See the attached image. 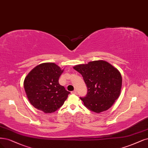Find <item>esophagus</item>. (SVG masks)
I'll return each mask as SVG.
<instances>
[{
  "label": "esophagus",
  "instance_id": "1",
  "mask_svg": "<svg viewBox=\"0 0 148 148\" xmlns=\"http://www.w3.org/2000/svg\"><path fill=\"white\" fill-rule=\"evenodd\" d=\"M71 93H72V94H76V90H74L73 91L71 92Z\"/></svg>",
  "mask_w": 148,
  "mask_h": 148
}]
</instances>
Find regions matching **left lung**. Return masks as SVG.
<instances>
[{
	"mask_svg": "<svg viewBox=\"0 0 148 148\" xmlns=\"http://www.w3.org/2000/svg\"><path fill=\"white\" fill-rule=\"evenodd\" d=\"M73 69L83 76L87 86V94L80 97L86 108L97 113L108 110L121 93L122 76L119 71L104 60L78 65Z\"/></svg>",
	"mask_w": 148,
	"mask_h": 148,
	"instance_id": "1",
	"label": "left lung"
}]
</instances>
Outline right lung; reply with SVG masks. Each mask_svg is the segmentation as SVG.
Masks as SVG:
<instances>
[{"label": "right lung", "mask_w": 148, "mask_h": 148, "mask_svg": "<svg viewBox=\"0 0 148 148\" xmlns=\"http://www.w3.org/2000/svg\"><path fill=\"white\" fill-rule=\"evenodd\" d=\"M63 71L54 63H43L32 69L25 77V93L35 108L51 113L62 106L70 93L59 83Z\"/></svg>", "instance_id": "obj_1"}]
</instances>
